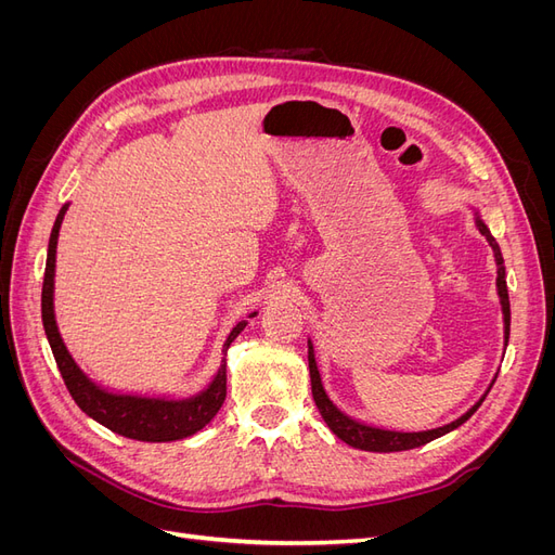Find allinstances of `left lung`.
Returning <instances> with one entry per match:
<instances>
[{"label":"left lung","instance_id":"1","mask_svg":"<svg viewBox=\"0 0 555 555\" xmlns=\"http://www.w3.org/2000/svg\"><path fill=\"white\" fill-rule=\"evenodd\" d=\"M475 212V224L479 229L481 236H486L489 241L491 249H493V259L498 266V278H495V287H498V296H500V306H502V324H505V347L509 343V294H507V278H505V259H502V251L500 245L495 243V238L491 236L489 227L481 220V215L477 208H473ZM308 365H310V384H312V398H314V405L322 414V418L326 422V426L333 430V435H338L343 442H347L349 447L354 449H363V451H377V453H391V451H408V449H416V447H424L433 440L442 438V435L456 430L459 426H463L469 416H473L479 405L483 402L486 393L491 391V386L495 382V377L491 379L489 389L483 391V396L475 402L473 408H469L465 414H461L459 418H453V422L438 426V428H428V430H393V428H382V426H373V424H365L359 422V418L345 414L335 402L328 398V393L324 391V384H322V375H319V367L314 361V347L312 340H308Z\"/></svg>","mask_w":555,"mask_h":555}]
</instances>
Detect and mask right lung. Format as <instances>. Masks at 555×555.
Wrapping results in <instances>:
<instances>
[{"instance_id": "right-lung-1", "label": "right lung", "mask_w": 555, "mask_h": 555, "mask_svg": "<svg viewBox=\"0 0 555 555\" xmlns=\"http://www.w3.org/2000/svg\"><path fill=\"white\" fill-rule=\"evenodd\" d=\"M69 204H64L57 212V220L50 231L48 241V259L41 292V319L46 328V338L53 349L55 363L62 373V379L69 389L76 405L86 412L96 424L106 426L108 430L122 435L129 440L139 442H176L198 433L206 424H210L215 414L220 412L227 398V351L231 343L238 338V333L247 326V319L231 328L229 338L222 349V363L217 367L210 384L192 396H141V393H120L108 391L104 386L92 382L66 349L57 319H55V255L60 227ZM251 312L247 317H255Z\"/></svg>"}]
</instances>
